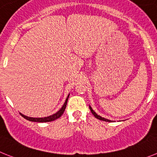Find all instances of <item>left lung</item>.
<instances>
[{"label":"left lung","instance_id":"left-lung-1","mask_svg":"<svg viewBox=\"0 0 157 157\" xmlns=\"http://www.w3.org/2000/svg\"><path fill=\"white\" fill-rule=\"evenodd\" d=\"M89 108H90V110H91V113H92V114H93V115H94V117H95L96 118H97V119L100 120V121H106V122H112V121H110V120H108V119H105V118H104V117H101V116L98 115V114L94 112V110L92 109V108H91V105H89Z\"/></svg>","mask_w":157,"mask_h":157}]
</instances>
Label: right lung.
I'll use <instances>...</instances> for the list:
<instances>
[{"instance_id": "1", "label": "right lung", "mask_w": 157, "mask_h": 157, "mask_svg": "<svg viewBox=\"0 0 157 157\" xmlns=\"http://www.w3.org/2000/svg\"><path fill=\"white\" fill-rule=\"evenodd\" d=\"M69 96H70V94H69L68 96H67V98H66V101H65L64 104H63V105L62 106V108L60 109H59L57 113H54L53 115L49 116V117H37V118H36V117H27V116H25V115H23V114H22L21 113H20V115L22 116V117H24L25 119H26L27 121H33V122H38V123L51 122V121H55V120H57L58 118H59V117L63 115V113H64V111H65V109H66V104H67V101H68Z\"/></svg>"}]
</instances>
